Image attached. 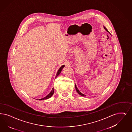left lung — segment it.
Wrapping results in <instances>:
<instances>
[{
	"label": "left lung",
	"mask_w": 132,
	"mask_h": 132,
	"mask_svg": "<svg viewBox=\"0 0 132 132\" xmlns=\"http://www.w3.org/2000/svg\"><path fill=\"white\" fill-rule=\"evenodd\" d=\"M103 28H104V29L105 30H106L108 32H109V34H110V32H109L108 31V30H107L106 28H105V27L104 26H103ZM75 88H76V91L77 92V93L79 94V95H81V96H83V97H85V95H84V94H83L81 93V92H80V91L79 90V89H78V88L77 87L76 85V84H75Z\"/></svg>",
	"instance_id": "8db88e82"
}]
</instances>
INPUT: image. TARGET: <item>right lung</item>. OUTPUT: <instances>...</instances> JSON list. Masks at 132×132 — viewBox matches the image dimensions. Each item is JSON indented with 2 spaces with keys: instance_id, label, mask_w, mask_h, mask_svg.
I'll return each mask as SVG.
<instances>
[{
  "instance_id": "add662e5",
  "label": "right lung",
  "mask_w": 132,
  "mask_h": 132,
  "mask_svg": "<svg viewBox=\"0 0 132 132\" xmlns=\"http://www.w3.org/2000/svg\"><path fill=\"white\" fill-rule=\"evenodd\" d=\"M64 67V65H63L62 67H61V68H60L59 69V70H58V72H57V74H56V77H57L61 73V71H62V69H63ZM54 88H52V90L51 91V92L50 93L48 94L47 95V96H46L45 97L39 99V100H47V99H48V98H51V96L53 95V94H54Z\"/></svg>"
}]
</instances>
